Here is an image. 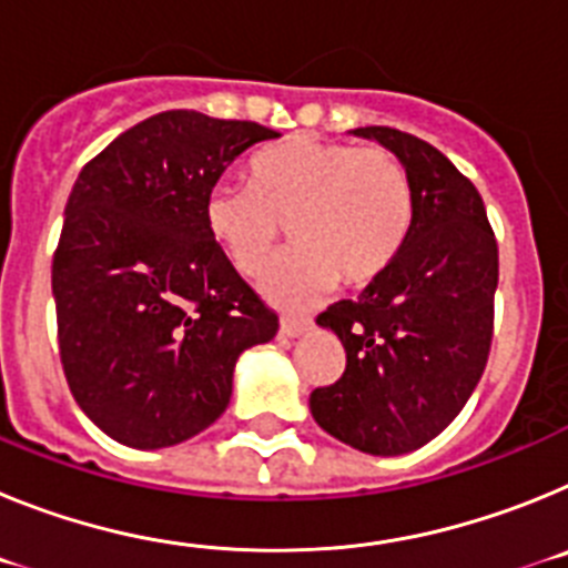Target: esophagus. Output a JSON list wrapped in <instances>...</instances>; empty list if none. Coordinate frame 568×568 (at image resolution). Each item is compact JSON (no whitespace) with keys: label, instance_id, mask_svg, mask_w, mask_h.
Returning <instances> with one entry per match:
<instances>
[{"label":"esophagus","instance_id":"1","mask_svg":"<svg viewBox=\"0 0 568 568\" xmlns=\"http://www.w3.org/2000/svg\"><path fill=\"white\" fill-rule=\"evenodd\" d=\"M313 329V321L310 318H281V335L287 338H298V335L310 333Z\"/></svg>","mask_w":568,"mask_h":568}]
</instances>
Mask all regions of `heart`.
<instances>
[{
    "label": "heart",
    "instance_id": "heart-1",
    "mask_svg": "<svg viewBox=\"0 0 568 568\" xmlns=\"http://www.w3.org/2000/svg\"><path fill=\"white\" fill-rule=\"evenodd\" d=\"M247 179L210 187L204 224L250 278L267 267L287 224L295 247L261 278L278 307H307L338 278L373 284L413 233V179L386 150L293 135L255 153Z\"/></svg>",
    "mask_w": 568,
    "mask_h": 568
}]
</instances>
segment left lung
<instances>
[{
  "label": "left lung",
  "instance_id": "1",
  "mask_svg": "<svg viewBox=\"0 0 568 568\" xmlns=\"http://www.w3.org/2000/svg\"><path fill=\"white\" fill-rule=\"evenodd\" d=\"M398 155L415 224L393 267L358 301L318 315L346 349L335 384L310 395L324 433L366 455L420 449L475 393L491 346L498 241L475 184L440 150L395 128H355Z\"/></svg>",
  "mask_w": 568,
  "mask_h": 568
}]
</instances>
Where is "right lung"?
<instances>
[{
  "mask_svg": "<svg viewBox=\"0 0 568 568\" xmlns=\"http://www.w3.org/2000/svg\"><path fill=\"white\" fill-rule=\"evenodd\" d=\"M278 135L164 110L113 139L70 190L53 255L59 358L82 413L119 444L162 449L207 429L239 355L278 333L204 224L224 170Z\"/></svg>",
  "mask_w": 568,
  "mask_h": 568,
  "instance_id": "add662e5",
  "label": "right lung"
}]
</instances>
